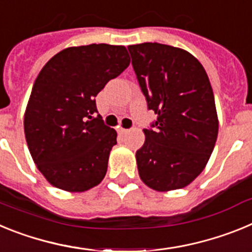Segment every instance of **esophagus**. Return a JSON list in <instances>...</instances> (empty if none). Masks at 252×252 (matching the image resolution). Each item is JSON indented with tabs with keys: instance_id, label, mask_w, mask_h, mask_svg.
Wrapping results in <instances>:
<instances>
[{
	"instance_id": "obj_1",
	"label": "esophagus",
	"mask_w": 252,
	"mask_h": 252,
	"mask_svg": "<svg viewBox=\"0 0 252 252\" xmlns=\"http://www.w3.org/2000/svg\"><path fill=\"white\" fill-rule=\"evenodd\" d=\"M128 131H130V130H128V128H124V127H120L119 128V132L122 133V135H124V133H127Z\"/></svg>"
}]
</instances>
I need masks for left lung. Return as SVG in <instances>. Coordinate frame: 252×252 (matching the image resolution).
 I'll use <instances>...</instances> for the list:
<instances>
[{
	"mask_svg": "<svg viewBox=\"0 0 252 252\" xmlns=\"http://www.w3.org/2000/svg\"><path fill=\"white\" fill-rule=\"evenodd\" d=\"M127 49L148 110L157 115L136 151L140 178L159 192L184 188L201 174L217 140L208 75L183 49L159 43Z\"/></svg>",
	"mask_w": 252,
	"mask_h": 252,
	"instance_id": "left-lung-1",
	"label": "left lung"
}]
</instances>
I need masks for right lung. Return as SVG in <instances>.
Instances as JSON below:
<instances>
[{
	"label": "right lung",
	"instance_id": "obj_1",
	"mask_svg": "<svg viewBox=\"0 0 252 252\" xmlns=\"http://www.w3.org/2000/svg\"><path fill=\"white\" fill-rule=\"evenodd\" d=\"M130 64L125 46L68 48L37 75L26 107L29 150L49 183L84 192L101 183L117 132L104 125L95 95Z\"/></svg>",
	"mask_w": 252,
	"mask_h": 252
}]
</instances>
